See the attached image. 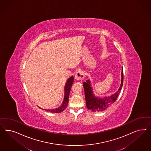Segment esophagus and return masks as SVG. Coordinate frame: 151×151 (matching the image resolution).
I'll return each mask as SVG.
<instances>
[{
  "mask_svg": "<svg viewBox=\"0 0 151 151\" xmlns=\"http://www.w3.org/2000/svg\"><path fill=\"white\" fill-rule=\"evenodd\" d=\"M84 78V74L82 71H78L77 73L76 74L75 76V79L77 81L82 80Z\"/></svg>",
  "mask_w": 151,
  "mask_h": 151,
  "instance_id": "esophagus-1",
  "label": "esophagus"
}]
</instances>
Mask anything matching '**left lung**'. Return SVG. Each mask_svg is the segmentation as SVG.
<instances>
[{
    "instance_id": "8db88e82",
    "label": "left lung",
    "mask_w": 151,
    "mask_h": 151,
    "mask_svg": "<svg viewBox=\"0 0 151 151\" xmlns=\"http://www.w3.org/2000/svg\"><path fill=\"white\" fill-rule=\"evenodd\" d=\"M123 83V71L122 68L121 72V84L120 87L116 92L112 94L110 96L103 98L96 97L93 91L92 87H91V83L90 80L88 79L86 82L83 83L86 106L89 110L92 112H101L104 111L107 108L112 105L117 99L120 91L122 89Z\"/></svg>"
}]
</instances>
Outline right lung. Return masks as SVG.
I'll return each instance as SVG.
<instances>
[{
    "mask_svg": "<svg viewBox=\"0 0 151 151\" xmlns=\"http://www.w3.org/2000/svg\"><path fill=\"white\" fill-rule=\"evenodd\" d=\"M73 81H74V78L73 76H72L68 79L67 82L65 83V87H64V97L62 104L59 107L56 108L55 109H46L45 110L46 111L50 112V113H60V112H63L64 110H65V109L68 106L69 93L71 89V87L73 84Z\"/></svg>",
    "mask_w": 151,
    "mask_h": 151,
    "instance_id": "obj_1",
    "label": "right lung"
}]
</instances>
